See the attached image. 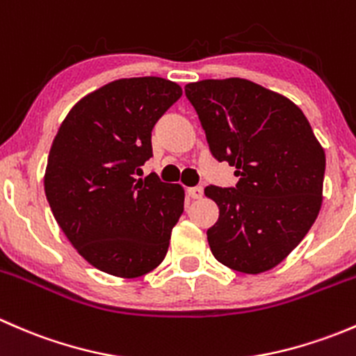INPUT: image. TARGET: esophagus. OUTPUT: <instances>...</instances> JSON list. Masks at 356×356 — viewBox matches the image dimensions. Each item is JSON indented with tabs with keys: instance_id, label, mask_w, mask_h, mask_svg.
<instances>
[{
	"instance_id": "esophagus-1",
	"label": "esophagus",
	"mask_w": 356,
	"mask_h": 356,
	"mask_svg": "<svg viewBox=\"0 0 356 356\" xmlns=\"http://www.w3.org/2000/svg\"><path fill=\"white\" fill-rule=\"evenodd\" d=\"M188 196L191 200H200L201 196H203V188H200V186H196V188H189Z\"/></svg>"
}]
</instances>
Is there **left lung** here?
<instances>
[{
  "instance_id": "8db88e82",
  "label": "left lung",
  "mask_w": 356,
  "mask_h": 356,
  "mask_svg": "<svg viewBox=\"0 0 356 356\" xmlns=\"http://www.w3.org/2000/svg\"><path fill=\"white\" fill-rule=\"evenodd\" d=\"M215 160L236 167V188L208 186L218 207L207 231L211 253L243 274L281 264L322 207L325 153L291 99L246 79L186 86Z\"/></svg>"
}]
</instances>
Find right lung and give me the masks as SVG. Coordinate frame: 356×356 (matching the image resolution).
Returning <instances> with one entry per match:
<instances>
[{
  "instance_id": "add662e5",
  "label": "right lung",
  "mask_w": 356,
  "mask_h": 356,
  "mask_svg": "<svg viewBox=\"0 0 356 356\" xmlns=\"http://www.w3.org/2000/svg\"><path fill=\"white\" fill-rule=\"evenodd\" d=\"M182 89L161 77L118 79L84 96L62 122L44 174L60 229L92 267L139 277L163 261L184 191L155 174L152 131Z\"/></svg>"
}]
</instances>
